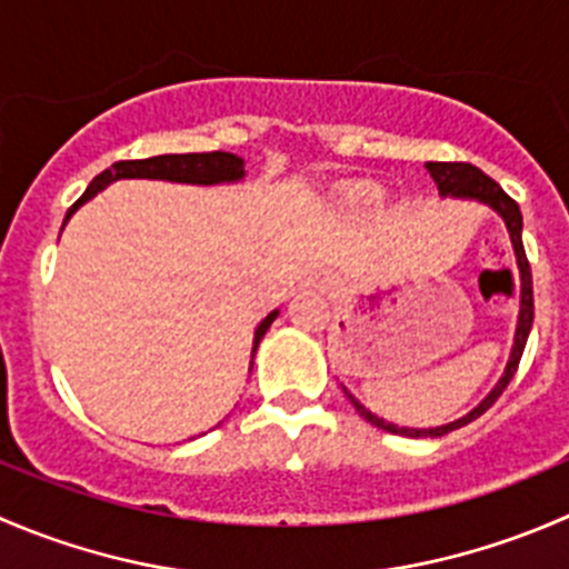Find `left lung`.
<instances>
[{
	"label": "left lung",
	"mask_w": 569,
	"mask_h": 569,
	"mask_svg": "<svg viewBox=\"0 0 569 569\" xmlns=\"http://www.w3.org/2000/svg\"><path fill=\"white\" fill-rule=\"evenodd\" d=\"M428 172H431V178L437 180L439 191L442 194H450V197H467V200H478V202H487V206H492L495 211L500 213V217L506 219V228H509L511 233V244H515V252H517V263H520V278H522V297H520V325H517V336H515V350H511V361L509 367H506V375L500 378V383L495 386L492 395L487 397V400L481 402L478 408H472L467 417L456 419V422L450 425H442V428H428V431H419V428H397V425L391 422H383L380 417H375L372 411H367V408L361 406V402L356 400L352 395L350 402L356 406V411L361 413L367 422H372L375 428H383V431L389 433H400V437H445L448 431H456V428H465L467 422H472V419L481 417L487 408H492V402L498 400L500 395H503V389L509 386V380L515 378L517 367H520V358H522V350H526V341H528V333H531V325H533V286H531V263H528L526 258V247H522V213H520V206H517L515 200H511L509 194H506L503 189H500L498 183H495L489 174H483L481 169L472 167V163H465V161H428Z\"/></svg>",
	"instance_id": "obj_1"
}]
</instances>
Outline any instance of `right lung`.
<instances>
[{"mask_svg":"<svg viewBox=\"0 0 569 569\" xmlns=\"http://www.w3.org/2000/svg\"><path fill=\"white\" fill-rule=\"evenodd\" d=\"M119 178H150V180H174V183H230V180L244 178V161L233 152H186V156H156L144 158V161H119L110 169H104L102 174L91 180V186L86 189V194L69 208L66 219L77 211L86 200H91L97 191H102L104 186L113 183ZM278 311L269 313L256 330V345H252V352L261 345L263 333L269 330V325L274 322Z\"/></svg>","mask_w":569,"mask_h":569,"instance_id":"right-lung-1","label":"right lung"}]
</instances>
